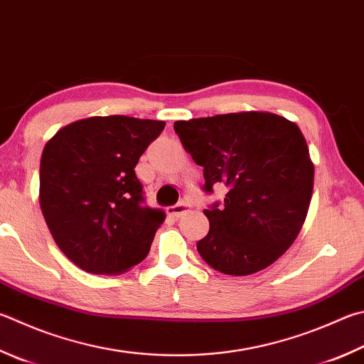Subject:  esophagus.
<instances>
[{"label": "esophagus", "mask_w": 364, "mask_h": 364, "mask_svg": "<svg viewBox=\"0 0 364 364\" xmlns=\"http://www.w3.org/2000/svg\"><path fill=\"white\" fill-rule=\"evenodd\" d=\"M189 210H191V203L188 200H181L180 203L173 205V207H168L167 208V213L171 218H181L183 215H186Z\"/></svg>", "instance_id": "34e87169"}]
</instances>
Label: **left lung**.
I'll return each mask as SVG.
<instances>
[{"label":"left lung","instance_id":"obj_1","mask_svg":"<svg viewBox=\"0 0 364 364\" xmlns=\"http://www.w3.org/2000/svg\"><path fill=\"white\" fill-rule=\"evenodd\" d=\"M173 129L203 167V189L228 186L221 208L203 210L202 259L235 277L269 267L293 245L312 199L314 162L301 129L267 111L176 121Z\"/></svg>","mask_w":364,"mask_h":364}]
</instances>
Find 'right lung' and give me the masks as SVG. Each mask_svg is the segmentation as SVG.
<instances>
[{"label": "right lung", "instance_id": "right-lung-1", "mask_svg": "<svg viewBox=\"0 0 364 364\" xmlns=\"http://www.w3.org/2000/svg\"><path fill=\"white\" fill-rule=\"evenodd\" d=\"M164 127L153 119L94 116L46 143L39 205L58 248L85 272L124 274L149 253L165 213L143 203L134 168Z\"/></svg>", "mask_w": 364, "mask_h": 364}]
</instances>
